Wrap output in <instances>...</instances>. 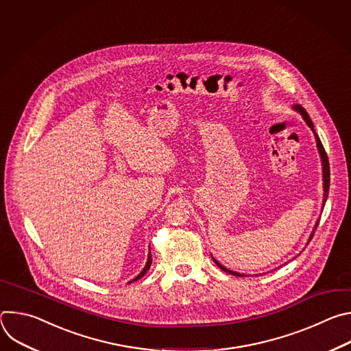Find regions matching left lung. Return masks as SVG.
I'll list each match as a JSON object with an SVG mask.
<instances>
[{
  "instance_id": "8db88e82",
  "label": "left lung",
  "mask_w": 351,
  "mask_h": 351,
  "mask_svg": "<svg viewBox=\"0 0 351 351\" xmlns=\"http://www.w3.org/2000/svg\"><path fill=\"white\" fill-rule=\"evenodd\" d=\"M294 108L303 115V118H304V121L307 122V125L311 128V130L314 132V134H315V138H317V145H318V149H319V154H321V158H322V165H324V187H325V195H324V204H325V202H326V198H328V193H329V182H330V169H329V161H328V154H326V152H325V148H324V145H322V143H321V140H319V137H318V134H317V132H315V129H314V125H313V121H311V118L308 117V114H307V111L300 106V104H295L294 106ZM318 225H319V221L317 222V225H315V228H314V230H313V234H311V237H310V240L313 239V236H314V233H315V230H317V228H318ZM213 260H214V263L222 269V271H225V272H228V274H230V275H234V276H243V275H240V274H237V272H233V271H230V269H226L225 267H222L214 257H213Z\"/></svg>"
}]
</instances>
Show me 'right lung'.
<instances>
[{
    "instance_id": "1",
    "label": "right lung",
    "mask_w": 351,
    "mask_h": 351,
    "mask_svg": "<svg viewBox=\"0 0 351 351\" xmlns=\"http://www.w3.org/2000/svg\"><path fill=\"white\" fill-rule=\"evenodd\" d=\"M149 265H152V253L148 254V260H147V264H145V267H144V269L132 280V282H134V280H137V279H140V278H143L144 275H145V272L149 269Z\"/></svg>"
}]
</instances>
